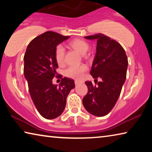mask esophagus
Returning <instances> with one entry per match:
<instances>
[{
	"mask_svg": "<svg viewBox=\"0 0 152 152\" xmlns=\"http://www.w3.org/2000/svg\"><path fill=\"white\" fill-rule=\"evenodd\" d=\"M80 83V82H78V81H77V80H76V81H75V84H76V86H78V85H79Z\"/></svg>",
	"mask_w": 152,
	"mask_h": 152,
	"instance_id": "1",
	"label": "esophagus"
}]
</instances>
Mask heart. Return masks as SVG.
Instances as JSON below:
<instances>
[{
    "label": "heart",
    "mask_w": 152,
    "mask_h": 152,
    "mask_svg": "<svg viewBox=\"0 0 152 152\" xmlns=\"http://www.w3.org/2000/svg\"><path fill=\"white\" fill-rule=\"evenodd\" d=\"M69 45L74 50L80 53L82 55H84L88 50L89 45L86 42L76 39L69 43ZM64 55H65V50L62 45H58L55 51V58L58 64V65H63L64 63ZM87 70V67L83 64L80 65H74L68 67L65 70V75L68 78H72L74 80H79L83 76L84 73Z\"/></svg>",
    "instance_id": "1"
}]
</instances>
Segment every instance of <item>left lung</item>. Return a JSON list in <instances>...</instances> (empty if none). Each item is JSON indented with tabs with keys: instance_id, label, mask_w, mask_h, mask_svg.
I'll return each mask as SVG.
<instances>
[{
	"instance_id": "obj_1",
	"label": "left lung",
	"mask_w": 152,
	"mask_h": 152,
	"mask_svg": "<svg viewBox=\"0 0 152 152\" xmlns=\"http://www.w3.org/2000/svg\"><path fill=\"white\" fill-rule=\"evenodd\" d=\"M88 40L97 41L96 53L92 62L91 76L97 85L85 82L88 93L82 99L86 110L96 117L107 115L116 104L127 75L128 60L124 49L116 41L99 33L86 36Z\"/></svg>"
}]
</instances>
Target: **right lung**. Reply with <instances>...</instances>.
Returning <instances> with one entry per match:
<instances>
[{
	"label": "right lung",
	"mask_w": 152,
	"mask_h": 152,
	"mask_svg": "<svg viewBox=\"0 0 152 152\" xmlns=\"http://www.w3.org/2000/svg\"><path fill=\"white\" fill-rule=\"evenodd\" d=\"M70 37L58 33L47 31L33 39L24 56V76L36 109L43 117L53 119L65 109L66 99L75 87L74 80L61 79L58 86L52 83L56 69V47Z\"/></svg>",
	"instance_id": "obj_1"
}]
</instances>
